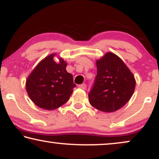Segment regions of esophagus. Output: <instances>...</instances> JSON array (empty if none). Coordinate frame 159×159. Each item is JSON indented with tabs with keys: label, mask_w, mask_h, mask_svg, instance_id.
I'll use <instances>...</instances> for the list:
<instances>
[{
	"label": "esophagus",
	"mask_w": 159,
	"mask_h": 159,
	"mask_svg": "<svg viewBox=\"0 0 159 159\" xmlns=\"http://www.w3.org/2000/svg\"><path fill=\"white\" fill-rule=\"evenodd\" d=\"M86 87H87V85H86V84H82L78 85V88L82 89V90H85Z\"/></svg>",
	"instance_id": "obj_1"
}]
</instances>
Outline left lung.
<instances>
[{"instance_id": "left-lung-1", "label": "left lung", "mask_w": 159, "mask_h": 159, "mask_svg": "<svg viewBox=\"0 0 159 159\" xmlns=\"http://www.w3.org/2000/svg\"><path fill=\"white\" fill-rule=\"evenodd\" d=\"M97 75L88 93L90 105L103 112L121 108L132 97L135 80L123 61L107 53L96 62Z\"/></svg>"}]
</instances>
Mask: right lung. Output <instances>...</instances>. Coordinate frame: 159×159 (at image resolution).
Returning <instances> with one entry per match:
<instances>
[{"mask_svg": "<svg viewBox=\"0 0 159 159\" xmlns=\"http://www.w3.org/2000/svg\"><path fill=\"white\" fill-rule=\"evenodd\" d=\"M51 54L36 66L26 81L29 97L35 105L45 110H54L69 99L73 88L72 75L66 70V63L54 61Z\"/></svg>", "mask_w": 159, "mask_h": 159, "instance_id": "obj_1", "label": "right lung"}]
</instances>
